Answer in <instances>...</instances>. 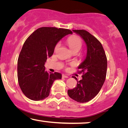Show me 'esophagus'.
Segmentation results:
<instances>
[{
    "label": "esophagus",
    "instance_id": "34e87169",
    "mask_svg": "<svg viewBox=\"0 0 128 128\" xmlns=\"http://www.w3.org/2000/svg\"><path fill=\"white\" fill-rule=\"evenodd\" d=\"M62 77L63 78H68L67 76H66V75H64V74H63V75H62Z\"/></svg>",
    "mask_w": 128,
    "mask_h": 128
}]
</instances>
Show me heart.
<instances>
[{
	"label": "heart",
	"mask_w": 128,
	"mask_h": 128,
	"mask_svg": "<svg viewBox=\"0 0 128 128\" xmlns=\"http://www.w3.org/2000/svg\"><path fill=\"white\" fill-rule=\"evenodd\" d=\"M67 44L72 52H78L80 50L83 46L82 40L78 36H74L70 37L67 40ZM60 44H58L54 48V50H58Z\"/></svg>",
	"instance_id": "obj_1"
}]
</instances>
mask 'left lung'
Here are the masks:
<instances>
[{
	"instance_id": "1",
	"label": "left lung",
	"mask_w": 128,
	"mask_h": 128,
	"mask_svg": "<svg viewBox=\"0 0 128 128\" xmlns=\"http://www.w3.org/2000/svg\"><path fill=\"white\" fill-rule=\"evenodd\" d=\"M73 32L84 41L87 50L86 58L78 66L79 73H83L82 79L78 80L75 88L68 90V94L76 102L84 103L92 100L100 91L105 81L108 62L102 44L94 36L84 30Z\"/></svg>"
}]
</instances>
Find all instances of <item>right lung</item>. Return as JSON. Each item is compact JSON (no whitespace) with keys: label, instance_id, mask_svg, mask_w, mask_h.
<instances>
[{"label":"right lung","instance_id":"obj_1","mask_svg":"<svg viewBox=\"0 0 128 128\" xmlns=\"http://www.w3.org/2000/svg\"><path fill=\"white\" fill-rule=\"evenodd\" d=\"M72 34L68 29L42 27L34 31L23 45L18 60V80L24 95L33 100H44L57 79L58 72H48L44 66L48 58L52 56L57 44L64 36Z\"/></svg>","mask_w":128,"mask_h":128}]
</instances>
